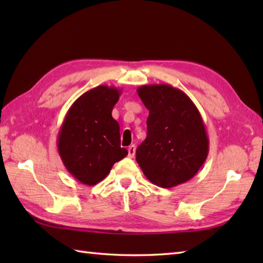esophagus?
<instances>
[{
	"label": "esophagus",
	"mask_w": 263,
	"mask_h": 263,
	"mask_svg": "<svg viewBox=\"0 0 263 263\" xmlns=\"http://www.w3.org/2000/svg\"><path fill=\"white\" fill-rule=\"evenodd\" d=\"M135 155H136V146L135 144H131V146L127 148V156L130 158H133L135 157Z\"/></svg>",
	"instance_id": "esophagus-1"
}]
</instances>
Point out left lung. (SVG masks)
Segmentation results:
<instances>
[{
  "instance_id": "8db88e82",
  "label": "left lung",
  "mask_w": 263,
  "mask_h": 263,
  "mask_svg": "<svg viewBox=\"0 0 263 263\" xmlns=\"http://www.w3.org/2000/svg\"><path fill=\"white\" fill-rule=\"evenodd\" d=\"M149 110L147 138L136 159L148 180L174 187L197 174L209 153V139L197 106L185 92L171 85L137 89Z\"/></svg>"
}]
</instances>
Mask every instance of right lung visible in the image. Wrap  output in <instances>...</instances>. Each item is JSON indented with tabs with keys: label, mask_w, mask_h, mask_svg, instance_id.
<instances>
[{
	"label": "right lung",
	"mask_w": 263,
	"mask_h": 263,
	"mask_svg": "<svg viewBox=\"0 0 263 263\" xmlns=\"http://www.w3.org/2000/svg\"><path fill=\"white\" fill-rule=\"evenodd\" d=\"M122 90L98 86L71 105L58 136V150L65 168L76 180L95 185L127 155L121 148L120 125L111 110Z\"/></svg>",
	"instance_id": "add662e5"
}]
</instances>
